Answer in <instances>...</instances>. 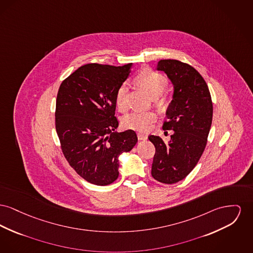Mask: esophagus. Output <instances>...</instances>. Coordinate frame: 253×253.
Masks as SVG:
<instances>
[{
    "label": "esophagus",
    "instance_id": "esophagus-1",
    "mask_svg": "<svg viewBox=\"0 0 253 253\" xmlns=\"http://www.w3.org/2000/svg\"><path fill=\"white\" fill-rule=\"evenodd\" d=\"M137 138L139 139V140H144V139H146L147 138V135L144 134H140V133H137Z\"/></svg>",
    "mask_w": 253,
    "mask_h": 253
}]
</instances>
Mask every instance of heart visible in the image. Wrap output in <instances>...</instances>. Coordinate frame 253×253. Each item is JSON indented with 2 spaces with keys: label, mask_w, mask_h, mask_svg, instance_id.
Wrapping results in <instances>:
<instances>
[{
  "label": "heart",
  "mask_w": 253,
  "mask_h": 253,
  "mask_svg": "<svg viewBox=\"0 0 253 253\" xmlns=\"http://www.w3.org/2000/svg\"><path fill=\"white\" fill-rule=\"evenodd\" d=\"M135 81L142 88L146 89L154 98L162 95L169 83V80L165 75L151 69H144L140 71L135 77ZM129 89L130 86L128 82L124 81L119 84L116 90L115 102L120 113H124L128 109ZM160 100L164 101L165 97L161 96ZM156 119L157 115L153 111H136L125 116L122 124L126 129L143 132L148 129L150 125L156 121Z\"/></svg>",
  "instance_id": "b5f03b06"
}]
</instances>
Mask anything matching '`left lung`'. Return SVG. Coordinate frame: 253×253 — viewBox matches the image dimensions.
<instances>
[{
  "instance_id": "1",
  "label": "left lung",
  "mask_w": 253,
  "mask_h": 253,
  "mask_svg": "<svg viewBox=\"0 0 253 253\" xmlns=\"http://www.w3.org/2000/svg\"><path fill=\"white\" fill-rule=\"evenodd\" d=\"M164 71L174 85L173 100L166 112L164 130H173L169 142L150 134L156 152L152 177L172 184L185 178L197 165L208 143L213 105L208 84L192 66L178 60H161Z\"/></svg>"
}]
</instances>
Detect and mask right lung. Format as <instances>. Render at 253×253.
Listing matches in <instances>:
<instances>
[{
  "mask_svg": "<svg viewBox=\"0 0 253 253\" xmlns=\"http://www.w3.org/2000/svg\"><path fill=\"white\" fill-rule=\"evenodd\" d=\"M131 66L86 64L63 80L58 89L55 128L62 152L75 172L95 185L119 178V155L137 141L133 130L115 131L119 127L115 94Z\"/></svg>",
  "mask_w": 253,
  "mask_h": 253,
  "instance_id": "1",
  "label": "right lung"
}]
</instances>
